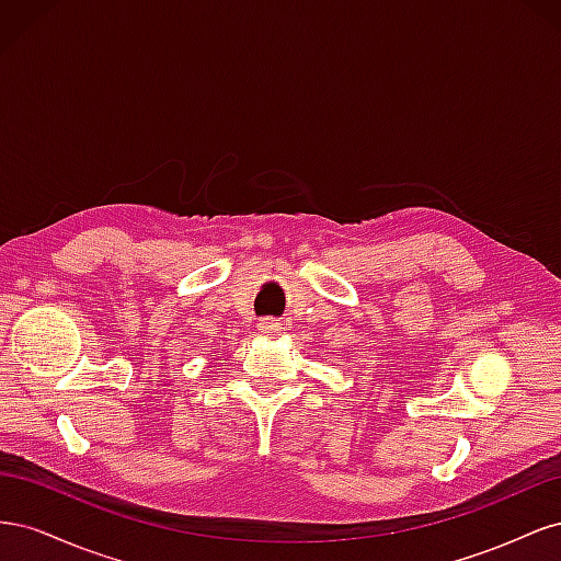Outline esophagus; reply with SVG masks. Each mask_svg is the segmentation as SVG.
<instances>
[{
	"mask_svg": "<svg viewBox=\"0 0 561 561\" xmlns=\"http://www.w3.org/2000/svg\"><path fill=\"white\" fill-rule=\"evenodd\" d=\"M257 330H260L264 336L274 339V336H278V332H280L283 328H280V322H276L274 318H262V320L257 322Z\"/></svg>",
	"mask_w": 561,
	"mask_h": 561,
	"instance_id": "34e87169",
	"label": "esophagus"
}]
</instances>
